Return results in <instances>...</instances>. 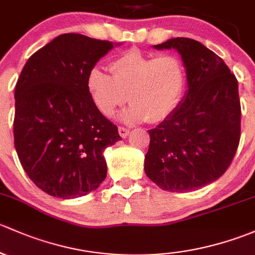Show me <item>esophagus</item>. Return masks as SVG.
Listing matches in <instances>:
<instances>
[{
  "mask_svg": "<svg viewBox=\"0 0 255 255\" xmlns=\"http://www.w3.org/2000/svg\"><path fill=\"white\" fill-rule=\"evenodd\" d=\"M118 131H119V135L122 136L123 138L128 137V128L119 127V128H118Z\"/></svg>",
  "mask_w": 255,
  "mask_h": 255,
  "instance_id": "34e87169",
  "label": "esophagus"
}]
</instances>
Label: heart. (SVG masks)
Instances as JSON below:
<instances>
[{"label": "heart", "mask_w": 255, "mask_h": 255, "mask_svg": "<svg viewBox=\"0 0 255 255\" xmlns=\"http://www.w3.org/2000/svg\"><path fill=\"white\" fill-rule=\"evenodd\" d=\"M112 76L99 69L88 75V89L99 112L110 117L128 102V122L151 124L174 113L184 93L186 69L179 55H147L131 49L110 62Z\"/></svg>", "instance_id": "obj_1"}]
</instances>
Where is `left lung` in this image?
<instances>
[{"label": "left lung", "instance_id": "left-lung-1", "mask_svg": "<svg viewBox=\"0 0 255 255\" xmlns=\"http://www.w3.org/2000/svg\"><path fill=\"white\" fill-rule=\"evenodd\" d=\"M186 69L188 92L170 117L148 130L147 177L161 189L184 193L225 174L241 138L238 82L224 60L199 41L169 39Z\"/></svg>", "mask_w": 255, "mask_h": 255}]
</instances>
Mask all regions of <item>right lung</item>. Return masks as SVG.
I'll return each mask as SVG.
<instances>
[{
    "label": "right lung",
    "mask_w": 255,
    "mask_h": 255,
    "mask_svg": "<svg viewBox=\"0 0 255 255\" xmlns=\"http://www.w3.org/2000/svg\"><path fill=\"white\" fill-rule=\"evenodd\" d=\"M114 48L77 33L61 34L34 52L14 91V147L23 169L51 196L75 199L107 177L103 152L122 140L93 103L88 75Z\"/></svg>",
    "instance_id": "1"
}]
</instances>
